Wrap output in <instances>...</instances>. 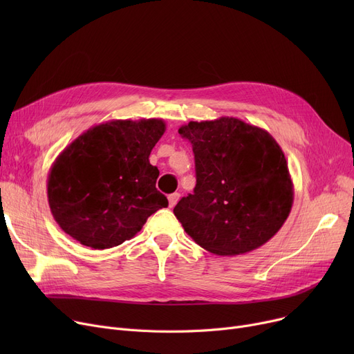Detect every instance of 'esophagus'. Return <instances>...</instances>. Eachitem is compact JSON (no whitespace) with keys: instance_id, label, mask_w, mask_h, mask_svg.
<instances>
[{"instance_id":"1","label":"esophagus","mask_w":354,"mask_h":354,"mask_svg":"<svg viewBox=\"0 0 354 354\" xmlns=\"http://www.w3.org/2000/svg\"><path fill=\"white\" fill-rule=\"evenodd\" d=\"M179 198H180V194H178V192L171 194L169 196H167V201H169V208H174V207L176 205L178 201H179Z\"/></svg>"}]
</instances>
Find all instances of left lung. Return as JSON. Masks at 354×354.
I'll return each instance as SVG.
<instances>
[{
    "mask_svg": "<svg viewBox=\"0 0 354 354\" xmlns=\"http://www.w3.org/2000/svg\"><path fill=\"white\" fill-rule=\"evenodd\" d=\"M179 135L192 143L196 185L174 214L198 245L239 255L270 241L290 215L294 188L280 145L241 119L189 122Z\"/></svg>",
    "mask_w": 354,
    "mask_h": 354,
    "instance_id": "left-lung-1",
    "label": "left lung"
}]
</instances>
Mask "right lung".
<instances>
[{
  "instance_id": "obj_1",
  "label": "right lung",
  "mask_w": 354,
  "mask_h": 354,
  "mask_svg": "<svg viewBox=\"0 0 354 354\" xmlns=\"http://www.w3.org/2000/svg\"><path fill=\"white\" fill-rule=\"evenodd\" d=\"M166 130L162 119L109 120L90 127L54 160L50 211L82 245L113 248L133 238L167 199L149 155Z\"/></svg>"
}]
</instances>
